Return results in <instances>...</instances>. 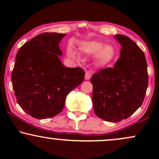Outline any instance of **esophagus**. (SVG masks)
I'll return each mask as SVG.
<instances>
[{
    "instance_id": "1",
    "label": "esophagus",
    "mask_w": 159,
    "mask_h": 159,
    "mask_svg": "<svg viewBox=\"0 0 159 159\" xmlns=\"http://www.w3.org/2000/svg\"><path fill=\"white\" fill-rule=\"evenodd\" d=\"M90 77H91V75H90V72H86V74H85V79L86 80H89L90 78Z\"/></svg>"
}]
</instances>
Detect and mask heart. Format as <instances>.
Wrapping results in <instances>:
<instances>
[{"label":"heart","instance_id":"b5f03b06","mask_svg":"<svg viewBox=\"0 0 159 159\" xmlns=\"http://www.w3.org/2000/svg\"><path fill=\"white\" fill-rule=\"evenodd\" d=\"M78 49L87 55L94 54V61L98 67L108 66L114 62L116 57V51L113 45L105 44L97 40H90L80 43ZM71 56L75 57V53L71 52Z\"/></svg>","mask_w":159,"mask_h":159}]
</instances>
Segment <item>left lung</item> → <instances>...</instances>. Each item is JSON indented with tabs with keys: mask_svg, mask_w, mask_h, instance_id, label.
I'll list each match as a JSON object with an SVG mask.
<instances>
[{
	"mask_svg": "<svg viewBox=\"0 0 159 159\" xmlns=\"http://www.w3.org/2000/svg\"><path fill=\"white\" fill-rule=\"evenodd\" d=\"M121 45L120 57L113 68L99 70L90 79L95 114L117 123L134 114L143 103L147 86V63L143 51L130 38L115 35Z\"/></svg>",
	"mask_w": 159,
	"mask_h": 159,
	"instance_id": "1",
	"label": "left lung"
}]
</instances>
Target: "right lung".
Listing matches in <instances>:
<instances>
[{
	"label": "right lung",
	"mask_w": 159,
	"mask_h": 159,
	"mask_svg": "<svg viewBox=\"0 0 159 159\" xmlns=\"http://www.w3.org/2000/svg\"><path fill=\"white\" fill-rule=\"evenodd\" d=\"M66 34L44 33L19 48L12 72V88L20 107L36 119L56 116L71 90L81 84L85 72L61 63L59 43Z\"/></svg>",
	"instance_id": "right-lung-1"
}]
</instances>
